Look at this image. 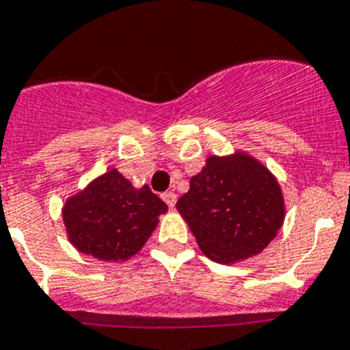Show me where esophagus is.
<instances>
[{
  "label": "esophagus",
  "mask_w": 350,
  "mask_h": 350,
  "mask_svg": "<svg viewBox=\"0 0 350 350\" xmlns=\"http://www.w3.org/2000/svg\"><path fill=\"white\" fill-rule=\"evenodd\" d=\"M176 199H178V196H176L174 192H165V193H163V201H165L170 208H172L176 204Z\"/></svg>",
  "instance_id": "34e87169"
}]
</instances>
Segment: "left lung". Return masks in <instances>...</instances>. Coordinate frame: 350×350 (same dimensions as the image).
Returning <instances> with one entry per match:
<instances>
[{
	"mask_svg": "<svg viewBox=\"0 0 350 350\" xmlns=\"http://www.w3.org/2000/svg\"><path fill=\"white\" fill-rule=\"evenodd\" d=\"M176 208L201 251L217 263H234L261 252L284 220L280 183L245 152L208 158Z\"/></svg>",
	"mask_w": 350,
	"mask_h": 350,
	"instance_id": "obj_1",
	"label": "left lung"
}]
</instances>
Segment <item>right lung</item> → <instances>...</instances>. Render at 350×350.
I'll return each instance as SVG.
<instances>
[{"label":"right lung","mask_w":350,"mask_h":350,"mask_svg":"<svg viewBox=\"0 0 350 350\" xmlns=\"http://www.w3.org/2000/svg\"><path fill=\"white\" fill-rule=\"evenodd\" d=\"M167 204L148 185L135 189L117 169L67 199L64 224L70 243L101 261H124L144 247Z\"/></svg>","instance_id":"1"}]
</instances>
